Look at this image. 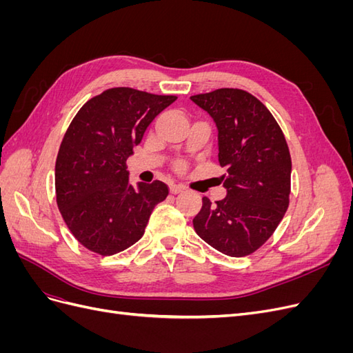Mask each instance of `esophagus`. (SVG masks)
Returning <instances> with one entry per match:
<instances>
[{"label":"esophagus","instance_id":"obj_1","mask_svg":"<svg viewBox=\"0 0 353 353\" xmlns=\"http://www.w3.org/2000/svg\"><path fill=\"white\" fill-rule=\"evenodd\" d=\"M184 190V187L183 185H179V184H172L169 187V191H170V194H178V193H181V191Z\"/></svg>","mask_w":353,"mask_h":353}]
</instances>
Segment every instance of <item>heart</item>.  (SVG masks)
Returning <instances> with one entry per match:
<instances>
[{"mask_svg":"<svg viewBox=\"0 0 353 353\" xmlns=\"http://www.w3.org/2000/svg\"><path fill=\"white\" fill-rule=\"evenodd\" d=\"M179 168H184V165H179Z\"/></svg>","mask_w":353,"mask_h":353,"instance_id":"heart-1","label":"heart"}]
</instances>
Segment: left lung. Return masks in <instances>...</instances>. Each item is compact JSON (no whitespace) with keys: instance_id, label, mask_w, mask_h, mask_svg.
I'll return each instance as SVG.
<instances>
[{"instance_id":"obj_1","label":"left lung","mask_w":353,"mask_h":353,"mask_svg":"<svg viewBox=\"0 0 353 353\" xmlns=\"http://www.w3.org/2000/svg\"><path fill=\"white\" fill-rule=\"evenodd\" d=\"M218 128V159L227 197H203L193 219L200 239L232 258L258 250L279 227L290 201L292 157L271 112L248 91L221 88L190 97Z\"/></svg>"}]
</instances>
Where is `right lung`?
I'll list each match as a JSON object with an SVG mask.
<instances>
[{"instance_id":"1","label":"right lung","mask_w":353,"mask_h":353,"mask_svg":"<svg viewBox=\"0 0 353 353\" xmlns=\"http://www.w3.org/2000/svg\"><path fill=\"white\" fill-rule=\"evenodd\" d=\"M176 100L134 88H110L85 103L63 137L56 160V199L83 248L112 256L144 236L169 188L162 181L130 183L126 159L147 126Z\"/></svg>"}]
</instances>
